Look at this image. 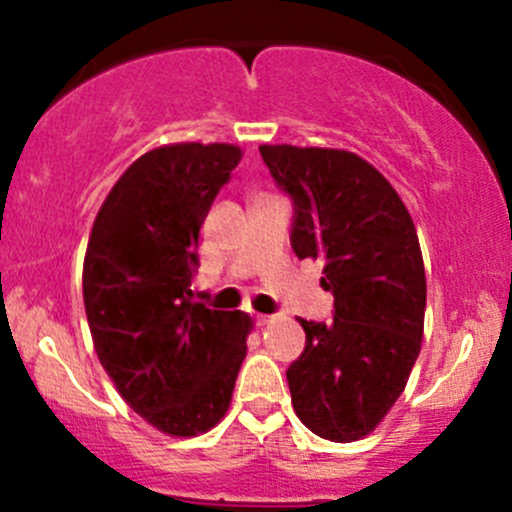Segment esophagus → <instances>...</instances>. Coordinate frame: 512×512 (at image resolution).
I'll return each instance as SVG.
<instances>
[{
	"mask_svg": "<svg viewBox=\"0 0 512 512\" xmlns=\"http://www.w3.org/2000/svg\"><path fill=\"white\" fill-rule=\"evenodd\" d=\"M272 314H255V322H257V327H265V324H270L272 322Z\"/></svg>",
	"mask_w": 512,
	"mask_h": 512,
	"instance_id": "esophagus-1",
	"label": "esophagus"
}]
</instances>
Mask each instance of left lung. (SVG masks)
Instances as JSON below:
<instances>
[{"label": "left lung", "mask_w": 512, "mask_h": 512, "mask_svg": "<svg viewBox=\"0 0 512 512\" xmlns=\"http://www.w3.org/2000/svg\"><path fill=\"white\" fill-rule=\"evenodd\" d=\"M292 198V250L324 260L334 319H299L307 342L287 369L294 414L349 443L374 431L404 391L423 337L426 272L409 210L371 163L337 148L260 146Z\"/></svg>", "instance_id": "8db88e82"}]
</instances>
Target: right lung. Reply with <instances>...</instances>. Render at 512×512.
I'll list each match as a JSON object with an SVG mask.
<instances>
[{
    "label": "right lung",
    "instance_id": "add662e5",
    "mask_svg": "<svg viewBox=\"0 0 512 512\" xmlns=\"http://www.w3.org/2000/svg\"><path fill=\"white\" fill-rule=\"evenodd\" d=\"M242 151L173 143L143 153L103 200L84 260L98 361L168 436L210 431L230 406L252 319L190 302L198 237Z\"/></svg>",
    "mask_w": 512,
    "mask_h": 512
}]
</instances>
